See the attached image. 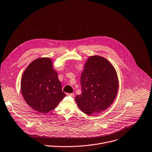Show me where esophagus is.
<instances>
[{"label":"esophagus","instance_id":"1","mask_svg":"<svg viewBox=\"0 0 152 152\" xmlns=\"http://www.w3.org/2000/svg\"><path fill=\"white\" fill-rule=\"evenodd\" d=\"M66 95L67 96H72V97L74 96V93H67Z\"/></svg>","mask_w":152,"mask_h":152}]
</instances>
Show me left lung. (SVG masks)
Masks as SVG:
<instances>
[{"label":"left lung","mask_w":152,"mask_h":152,"mask_svg":"<svg viewBox=\"0 0 152 152\" xmlns=\"http://www.w3.org/2000/svg\"><path fill=\"white\" fill-rule=\"evenodd\" d=\"M81 94L75 100L80 109L87 115L98 113L114 102L119 81L112 64L101 56H89L81 75Z\"/></svg>","instance_id":"1"}]
</instances>
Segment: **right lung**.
Masks as SVG:
<instances>
[{
  "mask_svg": "<svg viewBox=\"0 0 152 152\" xmlns=\"http://www.w3.org/2000/svg\"><path fill=\"white\" fill-rule=\"evenodd\" d=\"M21 90L27 104L40 113L53 110L66 96L52 60L46 57L28 65L21 78Z\"/></svg>",
  "mask_w": 152,
  "mask_h": 152,
  "instance_id": "obj_1",
  "label": "right lung"
}]
</instances>
